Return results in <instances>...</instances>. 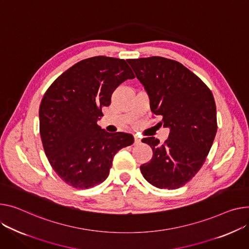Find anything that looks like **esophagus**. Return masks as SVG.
<instances>
[{
  "mask_svg": "<svg viewBox=\"0 0 249 249\" xmlns=\"http://www.w3.org/2000/svg\"><path fill=\"white\" fill-rule=\"evenodd\" d=\"M140 143H141V139H140L139 137L135 136V137H134V145H139Z\"/></svg>",
  "mask_w": 249,
  "mask_h": 249,
  "instance_id": "1",
  "label": "esophagus"
}]
</instances>
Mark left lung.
Returning a JSON list of instances; mask_svg holds the SVG:
<instances>
[{
	"mask_svg": "<svg viewBox=\"0 0 249 249\" xmlns=\"http://www.w3.org/2000/svg\"><path fill=\"white\" fill-rule=\"evenodd\" d=\"M127 62L150 99L151 111L170 129L164 144L154 137L142 140L152 148L153 157L141 165V173L157 188L182 187L202 167L216 135L213 95L177 61L154 56Z\"/></svg>",
	"mask_w": 249,
	"mask_h": 249,
	"instance_id": "obj_1",
	"label": "left lung"
}]
</instances>
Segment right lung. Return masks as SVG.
<instances>
[{
  "label": "right lung",
  "instance_id": "add662e5",
  "mask_svg": "<svg viewBox=\"0 0 249 249\" xmlns=\"http://www.w3.org/2000/svg\"><path fill=\"white\" fill-rule=\"evenodd\" d=\"M134 78L125 60L96 56L72 66L46 91L39 110L43 147L54 171L70 186L102 183L115 154L134 142L131 134L108 133L97 124L114 90Z\"/></svg>",
  "mask_w": 249,
  "mask_h": 249
}]
</instances>
